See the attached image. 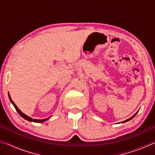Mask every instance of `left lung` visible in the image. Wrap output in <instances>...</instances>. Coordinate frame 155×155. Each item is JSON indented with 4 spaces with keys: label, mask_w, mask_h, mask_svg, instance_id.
<instances>
[{
    "label": "left lung",
    "mask_w": 155,
    "mask_h": 155,
    "mask_svg": "<svg viewBox=\"0 0 155 155\" xmlns=\"http://www.w3.org/2000/svg\"><path fill=\"white\" fill-rule=\"evenodd\" d=\"M137 113H136V114H134V115H133L132 117H130V118H129V119H128V120H125V121H124V122H128V121H129V120H130L131 119H133V117H134L135 116V115H137Z\"/></svg>",
    "instance_id": "left-lung-1"
}]
</instances>
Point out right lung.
<instances>
[{"mask_svg": "<svg viewBox=\"0 0 155 155\" xmlns=\"http://www.w3.org/2000/svg\"><path fill=\"white\" fill-rule=\"evenodd\" d=\"M9 94V97L10 101H11V103L13 104V105L14 106L15 110H16V111H18V114H19L20 115V116H21V117H22L23 118H24V119L27 120H28V121H30V122H38V123H40V122H45L46 120H48V119L50 118V117H48V118H46V119H44V120H35V119H33V118H31V117L27 116V115H25V114H23V113H22V111H21L18 108V107H17L16 105H15V104L14 103V101H13L12 100L11 97H10L9 94Z\"/></svg>", "mask_w": 155, "mask_h": 155, "instance_id": "1", "label": "right lung"}]
</instances>
